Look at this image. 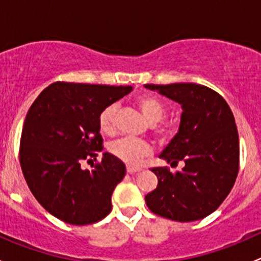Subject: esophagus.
I'll use <instances>...</instances> for the list:
<instances>
[{
    "instance_id": "obj_1",
    "label": "esophagus",
    "mask_w": 261,
    "mask_h": 261,
    "mask_svg": "<svg viewBox=\"0 0 261 261\" xmlns=\"http://www.w3.org/2000/svg\"><path fill=\"white\" fill-rule=\"evenodd\" d=\"M140 168H133V167H127V173L128 174H135V173L140 172Z\"/></svg>"
}]
</instances>
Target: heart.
<instances>
[{
    "label": "heart",
    "instance_id": "heart-1",
    "mask_svg": "<svg viewBox=\"0 0 261 261\" xmlns=\"http://www.w3.org/2000/svg\"><path fill=\"white\" fill-rule=\"evenodd\" d=\"M138 107L143 115L145 116L147 122L152 128H158V122L167 115V106L160 98L155 96H141L136 101ZM117 105L112 103L105 107L98 116V125L102 133L114 134L116 128V114H117ZM110 152L125 164L136 167L141 163L144 158L151 154V149L146 143L136 139L123 138L116 140L110 145Z\"/></svg>",
    "mask_w": 261,
    "mask_h": 261
}]
</instances>
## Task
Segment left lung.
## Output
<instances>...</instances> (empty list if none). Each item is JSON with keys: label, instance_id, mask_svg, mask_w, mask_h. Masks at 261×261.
<instances>
[{"label": "left lung", "instance_id": "8db88e82", "mask_svg": "<svg viewBox=\"0 0 261 261\" xmlns=\"http://www.w3.org/2000/svg\"><path fill=\"white\" fill-rule=\"evenodd\" d=\"M181 107L178 133L160 159L184 168L170 173L152 168L158 187L146 194L155 215L179 222L202 220L215 212L235 184L239 172V134L227 102L196 83L144 84Z\"/></svg>", "mask_w": 261, "mask_h": 261}]
</instances>
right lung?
<instances>
[{
  "instance_id": "1",
  "label": "right lung",
  "mask_w": 261,
  "mask_h": 261,
  "mask_svg": "<svg viewBox=\"0 0 261 261\" xmlns=\"http://www.w3.org/2000/svg\"><path fill=\"white\" fill-rule=\"evenodd\" d=\"M133 89L57 82L31 105L21 134V169L31 193L54 217L82 226L111 212V196L125 177V164L110 152L92 170L81 164L103 149L102 110Z\"/></svg>"
}]
</instances>
